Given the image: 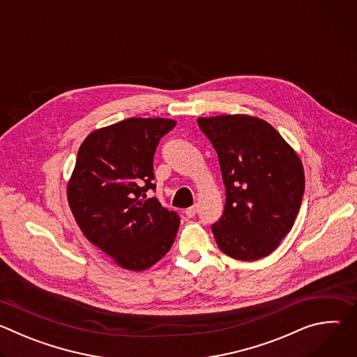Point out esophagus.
<instances>
[{
	"label": "esophagus",
	"mask_w": 357,
	"mask_h": 357,
	"mask_svg": "<svg viewBox=\"0 0 357 357\" xmlns=\"http://www.w3.org/2000/svg\"><path fill=\"white\" fill-rule=\"evenodd\" d=\"M185 215H186L188 218H193V216L196 215V206H190V208H188V209L185 211Z\"/></svg>",
	"instance_id": "obj_1"
}]
</instances>
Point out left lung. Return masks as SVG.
<instances>
[{
    "label": "left lung",
    "instance_id": "8db88e82",
    "mask_svg": "<svg viewBox=\"0 0 357 357\" xmlns=\"http://www.w3.org/2000/svg\"><path fill=\"white\" fill-rule=\"evenodd\" d=\"M218 152L226 203L212 226L219 248L254 261L271 254L292 229L305 190L296 152L267 121L245 114L199 117Z\"/></svg>",
    "mask_w": 357,
    "mask_h": 357
}]
</instances>
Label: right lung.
Instances as JSON below:
<instances>
[{
    "label": "right lung",
    "instance_id": "1",
    "mask_svg": "<svg viewBox=\"0 0 357 357\" xmlns=\"http://www.w3.org/2000/svg\"><path fill=\"white\" fill-rule=\"evenodd\" d=\"M176 126L169 119H127L93 131L79 148L68 183L70 211L86 238L123 268L142 271L169 251L181 219L155 192L154 154Z\"/></svg>",
    "mask_w": 357,
    "mask_h": 357
}]
</instances>
